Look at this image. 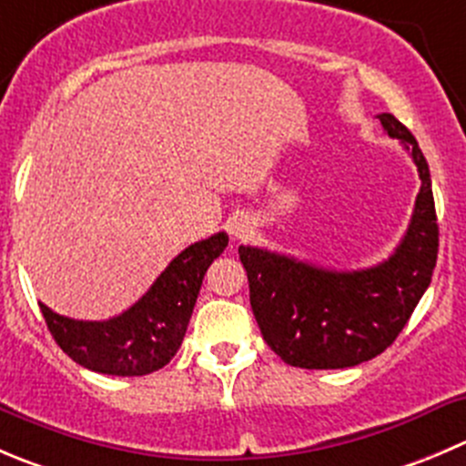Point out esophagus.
I'll use <instances>...</instances> for the list:
<instances>
[{
	"label": "esophagus",
	"mask_w": 466,
	"mask_h": 466,
	"mask_svg": "<svg viewBox=\"0 0 466 466\" xmlns=\"http://www.w3.org/2000/svg\"><path fill=\"white\" fill-rule=\"evenodd\" d=\"M252 228H255V220L248 214H237L229 218V234H232L234 238L248 237V234L252 232Z\"/></svg>",
	"instance_id": "obj_1"
}]
</instances>
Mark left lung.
<instances>
[{
    "mask_svg": "<svg viewBox=\"0 0 466 466\" xmlns=\"http://www.w3.org/2000/svg\"><path fill=\"white\" fill-rule=\"evenodd\" d=\"M421 177L408 232L390 259L371 268L332 270L264 248L238 246L257 325L275 355L300 369H346L394 343L428 289L440 228L431 170L417 138L391 116H378Z\"/></svg>",
    "mask_w": 466,
    "mask_h": 466,
    "instance_id": "8db88e82",
    "label": "left lung"
}]
</instances>
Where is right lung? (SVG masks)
I'll list each match as a JSON object with an SVG mask.
<instances>
[{
  "instance_id": "right-lung-1",
  "label": "right lung",
  "mask_w": 466,
  "mask_h": 466,
  "mask_svg": "<svg viewBox=\"0 0 466 466\" xmlns=\"http://www.w3.org/2000/svg\"><path fill=\"white\" fill-rule=\"evenodd\" d=\"M228 248V234L198 241L179 252L146 296L108 320H75L40 302L54 341L84 369L106 376H147L164 369L182 346L202 279Z\"/></svg>"
}]
</instances>
